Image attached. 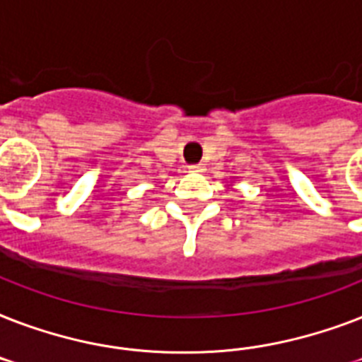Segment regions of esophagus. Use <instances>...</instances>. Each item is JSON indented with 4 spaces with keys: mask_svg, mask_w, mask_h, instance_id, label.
Returning <instances> with one entry per match:
<instances>
[{
    "mask_svg": "<svg viewBox=\"0 0 362 362\" xmlns=\"http://www.w3.org/2000/svg\"><path fill=\"white\" fill-rule=\"evenodd\" d=\"M189 170H192V173H203L204 167L201 163H199V165H192V167H189Z\"/></svg>",
    "mask_w": 362,
    "mask_h": 362,
    "instance_id": "34e87169",
    "label": "esophagus"
}]
</instances>
